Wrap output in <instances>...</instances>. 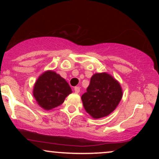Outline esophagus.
Segmentation results:
<instances>
[{
	"label": "esophagus",
	"instance_id": "esophagus-1",
	"mask_svg": "<svg viewBox=\"0 0 159 159\" xmlns=\"http://www.w3.org/2000/svg\"><path fill=\"white\" fill-rule=\"evenodd\" d=\"M74 90L76 93H78L80 92V87H75Z\"/></svg>",
	"mask_w": 159,
	"mask_h": 159
}]
</instances>
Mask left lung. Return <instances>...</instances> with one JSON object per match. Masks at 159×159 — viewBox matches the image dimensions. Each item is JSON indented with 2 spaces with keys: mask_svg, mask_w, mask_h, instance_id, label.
<instances>
[{
  "mask_svg": "<svg viewBox=\"0 0 159 159\" xmlns=\"http://www.w3.org/2000/svg\"><path fill=\"white\" fill-rule=\"evenodd\" d=\"M122 96L120 84L110 75L104 72L92 76L81 99L86 111L95 119H98L114 111Z\"/></svg>",
  "mask_w": 159,
  "mask_h": 159,
  "instance_id": "1",
  "label": "left lung"
}]
</instances>
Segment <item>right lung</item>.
Here are the masks:
<instances>
[{
    "label": "right lung",
    "mask_w": 159,
    "mask_h": 159,
    "mask_svg": "<svg viewBox=\"0 0 159 159\" xmlns=\"http://www.w3.org/2000/svg\"><path fill=\"white\" fill-rule=\"evenodd\" d=\"M71 93L72 90L64 78L53 71H48L40 75L34 88L36 102L45 110L61 105Z\"/></svg>",
    "instance_id": "right-lung-1"
}]
</instances>
